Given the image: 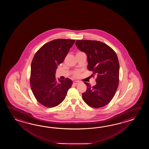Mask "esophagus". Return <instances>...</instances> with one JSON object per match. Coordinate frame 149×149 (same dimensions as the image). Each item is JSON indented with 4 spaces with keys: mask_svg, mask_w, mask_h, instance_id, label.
Wrapping results in <instances>:
<instances>
[{
    "mask_svg": "<svg viewBox=\"0 0 149 149\" xmlns=\"http://www.w3.org/2000/svg\"><path fill=\"white\" fill-rule=\"evenodd\" d=\"M73 84L74 85H78V84H79V81H74L73 82Z\"/></svg>",
    "mask_w": 149,
    "mask_h": 149,
    "instance_id": "esophagus-1",
    "label": "esophagus"
}]
</instances>
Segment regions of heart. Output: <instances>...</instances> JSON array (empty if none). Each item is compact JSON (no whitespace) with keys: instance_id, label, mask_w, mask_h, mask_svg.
Segmentation results:
<instances>
[{"instance_id":"b5f03b06","label":"heart","mask_w":149,"mask_h":149,"mask_svg":"<svg viewBox=\"0 0 149 149\" xmlns=\"http://www.w3.org/2000/svg\"><path fill=\"white\" fill-rule=\"evenodd\" d=\"M79 71H76L74 73V76H75V77H78V76H79Z\"/></svg>"}]
</instances>
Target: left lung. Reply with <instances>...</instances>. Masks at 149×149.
Segmentation results:
<instances>
[{"mask_svg": "<svg viewBox=\"0 0 149 149\" xmlns=\"http://www.w3.org/2000/svg\"><path fill=\"white\" fill-rule=\"evenodd\" d=\"M76 46L86 53L92 76L96 75V84L91 87L87 82L82 98L91 107L102 108L114 97L119 85V63L117 55L110 47L101 41L77 40Z\"/></svg>", "mask_w": 149, "mask_h": 149, "instance_id": "obj_1", "label": "left lung"}]
</instances>
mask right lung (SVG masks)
<instances>
[{
	"label": "right lung",
	"instance_id": "obj_1",
	"mask_svg": "<svg viewBox=\"0 0 149 149\" xmlns=\"http://www.w3.org/2000/svg\"><path fill=\"white\" fill-rule=\"evenodd\" d=\"M75 40L58 39L44 45L33 57L31 65L30 85L33 94L46 107H56L63 101L72 85L69 78H55L57 66L62 63Z\"/></svg>",
	"mask_w": 149,
	"mask_h": 149
}]
</instances>
